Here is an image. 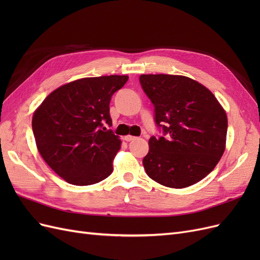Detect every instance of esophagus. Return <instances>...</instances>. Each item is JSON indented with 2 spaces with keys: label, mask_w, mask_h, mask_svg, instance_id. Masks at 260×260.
Segmentation results:
<instances>
[{
  "label": "esophagus",
  "mask_w": 260,
  "mask_h": 260,
  "mask_svg": "<svg viewBox=\"0 0 260 260\" xmlns=\"http://www.w3.org/2000/svg\"><path fill=\"white\" fill-rule=\"evenodd\" d=\"M137 138L133 137V136H125L124 137V140L127 141V142H131V141H135Z\"/></svg>",
  "instance_id": "obj_1"
}]
</instances>
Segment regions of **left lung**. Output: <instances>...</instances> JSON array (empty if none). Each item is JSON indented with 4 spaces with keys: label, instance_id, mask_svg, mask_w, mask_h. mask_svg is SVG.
Wrapping results in <instances>:
<instances>
[{
    "label": "left lung",
    "instance_id": "8db88e82",
    "mask_svg": "<svg viewBox=\"0 0 260 260\" xmlns=\"http://www.w3.org/2000/svg\"><path fill=\"white\" fill-rule=\"evenodd\" d=\"M140 83L154 105V120L162 133L148 141L143 158L147 176L175 188L198 183L224 152V109L207 88L184 76L141 75Z\"/></svg>",
    "mask_w": 260,
    "mask_h": 260
}]
</instances>
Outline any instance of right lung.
<instances>
[{
	"instance_id": "add662e5",
	"label": "right lung",
	"mask_w": 260,
	"mask_h": 260,
	"mask_svg": "<svg viewBox=\"0 0 260 260\" xmlns=\"http://www.w3.org/2000/svg\"><path fill=\"white\" fill-rule=\"evenodd\" d=\"M128 76L83 78L59 86L32 117L39 153L56 174L74 185H90L113 172L120 140L112 130L109 103Z\"/></svg>"
}]
</instances>
